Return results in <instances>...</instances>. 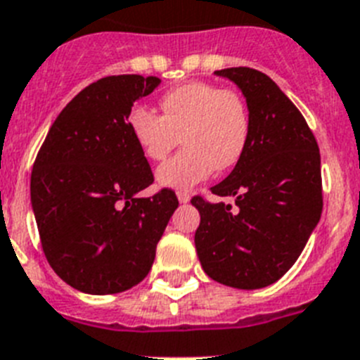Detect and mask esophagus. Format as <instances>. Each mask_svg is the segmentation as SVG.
<instances>
[{
	"mask_svg": "<svg viewBox=\"0 0 360 360\" xmlns=\"http://www.w3.org/2000/svg\"><path fill=\"white\" fill-rule=\"evenodd\" d=\"M177 199H179V203H188L190 194L188 192H177Z\"/></svg>",
	"mask_w": 360,
	"mask_h": 360,
	"instance_id": "obj_1",
	"label": "esophagus"
}]
</instances>
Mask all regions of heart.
Wrapping results in <instances>:
<instances>
[{
	"instance_id": "heart-1",
	"label": "heart",
	"mask_w": 360,
	"mask_h": 360,
	"mask_svg": "<svg viewBox=\"0 0 360 360\" xmlns=\"http://www.w3.org/2000/svg\"><path fill=\"white\" fill-rule=\"evenodd\" d=\"M162 115L135 105L128 115L129 134L150 161H162L181 143L183 152L157 168L165 188L188 190L205 181L214 168L231 170L250 141V111L240 93L216 84L188 82L161 98Z\"/></svg>"
}]
</instances>
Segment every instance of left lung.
Masks as SVG:
<instances>
[{"label": "left lung", "instance_id": "obj_1", "mask_svg": "<svg viewBox=\"0 0 360 360\" xmlns=\"http://www.w3.org/2000/svg\"><path fill=\"white\" fill-rule=\"evenodd\" d=\"M245 96L250 141L241 161L212 194L236 207L192 198L201 221L195 250L208 276L236 289H262L288 273L322 214V175L316 139L297 105L262 71L229 68Z\"/></svg>", "mask_w": 360, "mask_h": 360}]
</instances>
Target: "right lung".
Instances as JSON below:
<instances>
[{
	"label": "right lung",
	"instance_id": "right-lung-1",
	"mask_svg": "<svg viewBox=\"0 0 360 360\" xmlns=\"http://www.w3.org/2000/svg\"><path fill=\"white\" fill-rule=\"evenodd\" d=\"M157 77L119 75L87 86L62 110L31 175V203L45 258L71 288L113 295L143 282L179 201L153 183L128 128L134 102Z\"/></svg>",
	"mask_w": 360,
	"mask_h": 360
}]
</instances>
